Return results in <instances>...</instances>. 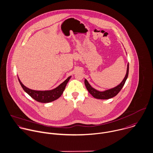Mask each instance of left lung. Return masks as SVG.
<instances>
[{"instance_id":"8db88e82","label":"left lung","mask_w":153,"mask_h":153,"mask_svg":"<svg viewBox=\"0 0 153 153\" xmlns=\"http://www.w3.org/2000/svg\"><path fill=\"white\" fill-rule=\"evenodd\" d=\"M128 74H129V63H128L126 74L123 80L122 81V82L119 85H118L117 87H116L104 91H99L95 90L93 87H91L86 79H85L84 82H85V87H86L87 90L94 98L97 99H102V100L109 99H111V98L116 96L120 92V91L121 90V89L122 88V87H123V85L126 82V80L128 76Z\"/></svg>"}]
</instances>
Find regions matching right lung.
I'll list each match as a JSON object with an SVG mask.
<instances>
[{
  "label": "right lung",
  "instance_id": "obj_1",
  "mask_svg": "<svg viewBox=\"0 0 153 153\" xmlns=\"http://www.w3.org/2000/svg\"><path fill=\"white\" fill-rule=\"evenodd\" d=\"M71 76L68 77L63 82L59 85L57 88L50 91H36L28 88L24 86L18 78L19 82L23 90L35 100L40 102H49L59 99L62 94L67 83L70 79Z\"/></svg>",
  "mask_w": 153,
  "mask_h": 153
}]
</instances>
